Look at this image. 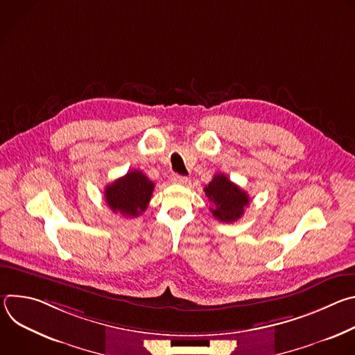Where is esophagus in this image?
Segmentation results:
<instances>
[{
	"label": "esophagus",
	"instance_id": "obj_1",
	"mask_svg": "<svg viewBox=\"0 0 355 355\" xmlns=\"http://www.w3.org/2000/svg\"><path fill=\"white\" fill-rule=\"evenodd\" d=\"M171 182L173 184H180V185H185L188 182V178L184 175H178V174H173L171 175Z\"/></svg>",
	"mask_w": 355,
	"mask_h": 355
}]
</instances>
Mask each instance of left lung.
Masks as SVG:
<instances>
[{
  "mask_svg": "<svg viewBox=\"0 0 355 355\" xmlns=\"http://www.w3.org/2000/svg\"><path fill=\"white\" fill-rule=\"evenodd\" d=\"M204 191L215 205L211 208L212 215L218 220L226 223L239 220L244 214V208L250 202L247 192L223 174H216L214 180L204 188Z\"/></svg>",
  "mask_w": 355,
  "mask_h": 355,
  "instance_id": "8db88e82",
  "label": "left lung"
}]
</instances>
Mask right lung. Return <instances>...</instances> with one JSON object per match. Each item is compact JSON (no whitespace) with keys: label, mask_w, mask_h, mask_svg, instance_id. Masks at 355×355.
<instances>
[{"label":"right lung","mask_w":355,"mask_h":355,"mask_svg":"<svg viewBox=\"0 0 355 355\" xmlns=\"http://www.w3.org/2000/svg\"><path fill=\"white\" fill-rule=\"evenodd\" d=\"M153 189V181H150L141 171L133 170L107 185L105 200L114 212L136 218L146 211Z\"/></svg>","instance_id":"add662e5"}]
</instances>
